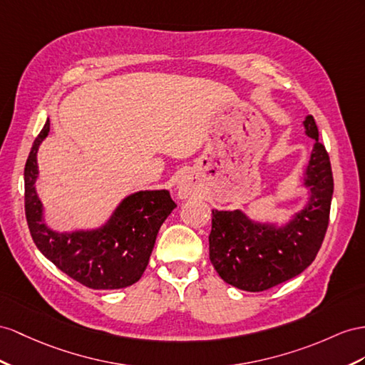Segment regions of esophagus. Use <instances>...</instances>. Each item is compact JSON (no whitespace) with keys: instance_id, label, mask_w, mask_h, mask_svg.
Returning a JSON list of instances; mask_svg holds the SVG:
<instances>
[{"instance_id":"34e87169","label":"esophagus","mask_w":365,"mask_h":365,"mask_svg":"<svg viewBox=\"0 0 365 365\" xmlns=\"http://www.w3.org/2000/svg\"><path fill=\"white\" fill-rule=\"evenodd\" d=\"M195 191V186L192 183L191 179H182L179 182V185H177V194H179L180 199H188L190 195H192Z\"/></svg>"}]
</instances>
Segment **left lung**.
Returning a JSON list of instances; mask_svg holds the SVG:
<instances>
[{
	"label": "left lung",
	"mask_w": 365,
	"mask_h": 365,
	"mask_svg": "<svg viewBox=\"0 0 365 365\" xmlns=\"http://www.w3.org/2000/svg\"><path fill=\"white\" fill-rule=\"evenodd\" d=\"M314 140L305 173V207L285 225L250 219L244 211L212 210L210 259L227 284L245 292H264L285 282L310 265L329 227L333 195L330 157L319 142L313 115L304 120Z\"/></svg>",
	"instance_id": "1"
}]
</instances>
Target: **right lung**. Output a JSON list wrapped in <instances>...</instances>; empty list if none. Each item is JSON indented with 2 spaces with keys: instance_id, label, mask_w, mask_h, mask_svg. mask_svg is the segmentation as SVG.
I'll list each match as a JSON object with an SVG mask.
<instances>
[{
  "instance_id": "obj_1",
  "label": "right lung",
  "mask_w": 365,
  "mask_h": 365,
  "mask_svg": "<svg viewBox=\"0 0 365 365\" xmlns=\"http://www.w3.org/2000/svg\"><path fill=\"white\" fill-rule=\"evenodd\" d=\"M49 120L35 138L24 168V208L31 236L44 257L77 282L93 289H117L142 277L153 253L157 232L177 207L166 190L129 194L110 217L93 230L60 232L44 223L36 194V154L49 134Z\"/></svg>"
}]
</instances>
